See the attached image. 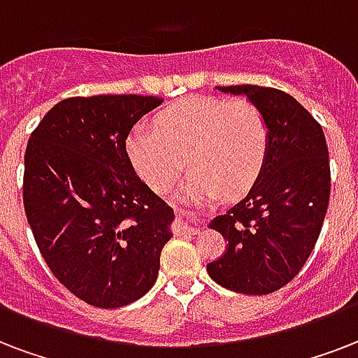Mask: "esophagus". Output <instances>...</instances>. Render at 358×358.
<instances>
[{"label": "esophagus", "mask_w": 358, "mask_h": 358, "mask_svg": "<svg viewBox=\"0 0 358 358\" xmlns=\"http://www.w3.org/2000/svg\"><path fill=\"white\" fill-rule=\"evenodd\" d=\"M176 212H178V215L182 217L184 227L187 229L189 233H197L199 227H201V223H203V214L195 212L189 204H187V206H180V208H176Z\"/></svg>", "instance_id": "34e87169"}]
</instances>
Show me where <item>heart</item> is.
Returning a JSON list of instances; mask_svg holds the SVG:
<instances>
[{
	"mask_svg": "<svg viewBox=\"0 0 358 358\" xmlns=\"http://www.w3.org/2000/svg\"><path fill=\"white\" fill-rule=\"evenodd\" d=\"M154 124L155 129L131 131L127 154L155 191H167L182 176L185 159L193 169L185 193L197 197L240 193L263 171L270 129L252 101L189 97L163 108Z\"/></svg>",
	"mask_w": 358,
	"mask_h": 358,
	"instance_id": "1",
	"label": "heart"
}]
</instances>
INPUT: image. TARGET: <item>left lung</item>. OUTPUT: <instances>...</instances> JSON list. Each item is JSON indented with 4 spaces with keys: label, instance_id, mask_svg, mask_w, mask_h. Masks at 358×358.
<instances>
[{
    "label": "left lung",
    "instance_id": "left-lung-1",
    "mask_svg": "<svg viewBox=\"0 0 358 358\" xmlns=\"http://www.w3.org/2000/svg\"><path fill=\"white\" fill-rule=\"evenodd\" d=\"M217 90L245 95L261 108L270 143L250 193L210 223L227 245L206 270L236 293H274L299 274L321 234L331 199L327 141L317 120L282 90L253 84Z\"/></svg>",
    "mask_w": 358,
    "mask_h": 358
}]
</instances>
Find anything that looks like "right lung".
Listing matches in <instances>:
<instances>
[{
	"instance_id": "1",
	"label": "right lung",
	"mask_w": 358,
	"mask_h": 358,
	"mask_svg": "<svg viewBox=\"0 0 358 358\" xmlns=\"http://www.w3.org/2000/svg\"><path fill=\"white\" fill-rule=\"evenodd\" d=\"M163 103L154 95L59 101L27 141L24 210L64 287L95 308L127 306L152 289L174 212L135 173L125 141Z\"/></svg>"
}]
</instances>
